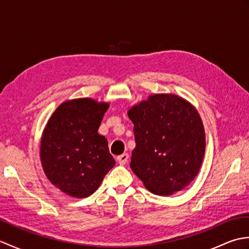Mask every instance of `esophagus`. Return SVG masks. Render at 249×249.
I'll return each mask as SVG.
<instances>
[{
  "label": "esophagus",
  "mask_w": 249,
  "mask_h": 249,
  "mask_svg": "<svg viewBox=\"0 0 249 249\" xmlns=\"http://www.w3.org/2000/svg\"><path fill=\"white\" fill-rule=\"evenodd\" d=\"M116 160L119 161V163H120L121 166L125 165V163L127 162V160H128V154H126V153H124V154L118 156V158H116Z\"/></svg>",
  "instance_id": "esophagus-1"
}]
</instances>
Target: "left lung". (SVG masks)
<instances>
[{"label":"left lung","instance_id":"left-lung-1","mask_svg":"<svg viewBox=\"0 0 249 249\" xmlns=\"http://www.w3.org/2000/svg\"><path fill=\"white\" fill-rule=\"evenodd\" d=\"M127 114L136 140L130 168L144 186L154 195L170 196L193 182L205 152L197 109L176 94H154Z\"/></svg>","mask_w":249,"mask_h":249}]
</instances>
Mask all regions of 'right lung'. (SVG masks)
I'll list each match as a JSON object with an SVG mask.
<instances>
[{"label": "right lung", "instance_id": "1", "mask_svg": "<svg viewBox=\"0 0 249 249\" xmlns=\"http://www.w3.org/2000/svg\"><path fill=\"white\" fill-rule=\"evenodd\" d=\"M109 103L92 98L66 100L46 124L40 161L47 178L75 198L91 196L115 165L108 140L97 131Z\"/></svg>", "mask_w": 249, "mask_h": 249}]
</instances>
